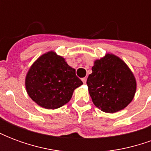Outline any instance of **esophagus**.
<instances>
[{
    "label": "esophagus",
    "instance_id": "esophagus-1",
    "mask_svg": "<svg viewBox=\"0 0 151 151\" xmlns=\"http://www.w3.org/2000/svg\"><path fill=\"white\" fill-rule=\"evenodd\" d=\"M82 81L83 82V83H86V78H83L82 79Z\"/></svg>",
    "mask_w": 151,
    "mask_h": 151
}]
</instances>
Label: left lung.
<instances>
[{
  "instance_id": "8db88e82",
  "label": "left lung",
  "mask_w": 151,
  "mask_h": 151,
  "mask_svg": "<svg viewBox=\"0 0 151 151\" xmlns=\"http://www.w3.org/2000/svg\"><path fill=\"white\" fill-rule=\"evenodd\" d=\"M86 84L93 104L108 113L126 108L137 89L135 77L128 65L120 57L109 53L95 60Z\"/></svg>"
}]
</instances>
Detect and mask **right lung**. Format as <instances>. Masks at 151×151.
<instances>
[{
    "mask_svg": "<svg viewBox=\"0 0 151 151\" xmlns=\"http://www.w3.org/2000/svg\"><path fill=\"white\" fill-rule=\"evenodd\" d=\"M25 85L28 95L42 108L56 109L66 104L82 82L65 58L48 52L31 66Z\"/></svg>",
    "mask_w": 151,
    "mask_h": 151,
    "instance_id": "add662e5",
    "label": "right lung"
}]
</instances>
